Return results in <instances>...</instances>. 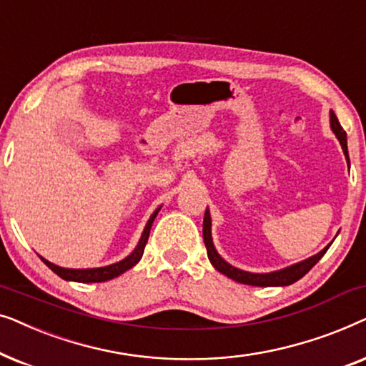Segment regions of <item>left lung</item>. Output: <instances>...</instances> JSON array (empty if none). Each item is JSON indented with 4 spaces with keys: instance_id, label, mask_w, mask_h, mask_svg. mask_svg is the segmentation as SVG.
I'll list each match as a JSON object with an SVG mask.
<instances>
[{
    "instance_id": "1",
    "label": "left lung",
    "mask_w": 366,
    "mask_h": 366,
    "mask_svg": "<svg viewBox=\"0 0 366 366\" xmlns=\"http://www.w3.org/2000/svg\"><path fill=\"white\" fill-rule=\"evenodd\" d=\"M330 127H332L333 133L337 134L340 144H342L345 157H347L348 167H350V158H348V147H347V133L340 124L337 114L333 112H330ZM203 239H204V247H207V253H208V259L209 263L213 264L214 268L218 269L219 273L227 274L228 278L234 280V282L243 283V285H252V287H287V285H292L295 282H298L300 278H303L310 269H312L315 264L320 262V258L327 253V249L330 248L325 247L322 252L313 254L308 259H303V262L295 263L292 267L278 269V272H272V273H249V272H243V269L234 268L232 264L224 262V259L219 257L217 249H214L213 239H212V217H209V212L207 208L204 212V219H203Z\"/></svg>"
}]
</instances>
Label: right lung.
I'll use <instances>...</instances> for the list:
<instances>
[{
	"label": "right lung",
	"mask_w": 366,
	"mask_h": 366,
	"mask_svg": "<svg viewBox=\"0 0 366 366\" xmlns=\"http://www.w3.org/2000/svg\"><path fill=\"white\" fill-rule=\"evenodd\" d=\"M158 212H159V208L154 209L153 214L148 219L147 227H144V229H143L142 238H139L137 248H134L133 252L129 253L127 258L122 259V262L108 264V267H102V268L73 269V268L56 267V264H53L51 262H48V259H44V258H41V259H43L44 264H46L49 269H53V272L58 274L59 278L68 280V282H78V283H102V282H108V280H113V278L119 277V274H122V273L128 272L129 268H133L134 264H137L139 259H142L143 252H144V247H147V242H148V237H149V229H152V224L154 222V218H157Z\"/></svg>",
	"instance_id": "obj_1"
}]
</instances>
